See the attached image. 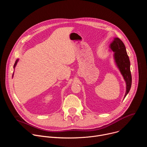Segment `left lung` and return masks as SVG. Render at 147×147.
Segmentation results:
<instances>
[{"label": "left lung", "instance_id": "left-lung-1", "mask_svg": "<svg viewBox=\"0 0 147 147\" xmlns=\"http://www.w3.org/2000/svg\"><path fill=\"white\" fill-rule=\"evenodd\" d=\"M109 47L111 49L115 52L113 56L116 64L126 84V91L124 95L125 98L130 90L132 82L129 57L127 55L124 44L119 38H114V40L111 44Z\"/></svg>", "mask_w": 147, "mask_h": 147}]
</instances>
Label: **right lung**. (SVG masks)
<instances>
[{"label":"right lung","instance_id":"right-lung-1","mask_svg":"<svg viewBox=\"0 0 147 147\" xmlns=\"http://www.w3.org/2000/svg\"><path fill=\"white\" fill-rule=\"evenodd\" d=\"M18 59H17L16 60V61H15V63H14V69L15 68V67H16V65H17V62H18Z\"/></svg>","mask_w":147,"mask_h":147}]
</instances>
